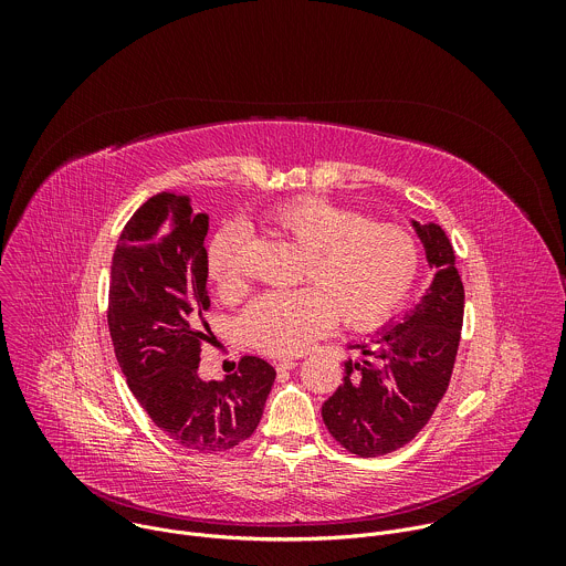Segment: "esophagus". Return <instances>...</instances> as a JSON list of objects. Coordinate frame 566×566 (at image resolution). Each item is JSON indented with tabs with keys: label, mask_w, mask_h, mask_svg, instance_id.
I'll return each instance as SVG.
<instances>
[{
	"label": "esophagus",
	"mask_w": 566,
	"mask_h": 566,
	"mask_svg": "<svg viewBox=\"0 0 566 566\" xmlns=\"http://www.w3.org/2000/svg\"><path fill=\"white\" fill-rule=\"evenodd\" d=\"M293 367H297V360H293V358H284V360H280V363L275 365L277 371H289V369H293Z\"/></svg>",
	"instance_id": "esophagus-1"
}]
</instances>
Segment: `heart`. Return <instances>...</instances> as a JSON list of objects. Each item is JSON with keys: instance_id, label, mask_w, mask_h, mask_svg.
Returning <instances> with one entry per match:
<instances>
[{"instance_id": "1", "label": "heart", "mask_w": 566, "mask_h": 566, "mask_svg": "<svg viewBox=\"0 0 566 566\" xmlns=\"http://www.w3.org/2000/svg\"><path fill=\"white\" fill-rule=\"evenodd\" d=\"M269 226L302 249L297 282L308 284L258 297L241 317V334L260 352L295 356L334 325L367 329L408 295L419 271L417 239L396 223L319 197L293 199L266 217ZM241 232L221 228L208 247L206 269L223 295L244 291Z\"/></svg>"}]
</instances>
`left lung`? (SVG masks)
Here are the masks:
<instances>
[{
  "instance_id": "obj_1",
  "label": "left lung",
  "mask_w": 566,
  "mask_h": 566,
  "mask_svg": "<svg viewBox=\"0 0 566 566\" xmlns=\"http://www.w3.org/2000/svg\"><path fill=\"white\" fill-rule=\"evenodd\" d=\"M434 277L419 304L345 363L343 385L322 406L332 437L358 457H380L410 443L443 398L463 325V284L454 251L439 223L412 221Z\"/></svg>"
}]
</instances>
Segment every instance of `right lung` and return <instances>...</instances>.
Listing matches in <instances>:
<instances>
[{
    "label": "right lung",
    "mask_w": 566,
    "mask_h": 566,
    "mask_svg": "<svg viewBox=\"0 0 566 566\" xmlns=\"http://www.w3.org/2000/svg\"><path fill=\"white\" fill-rule=\"evenodd\" d=\"M208 214L190 197L160 192L125 223L112 260L109 334L143 410L175 443L217 454L260 426L275 369L244 356L223 380H201L208 340Z\"/></svg>",
    "instance_id": "obj_1"
}]
</instances>
